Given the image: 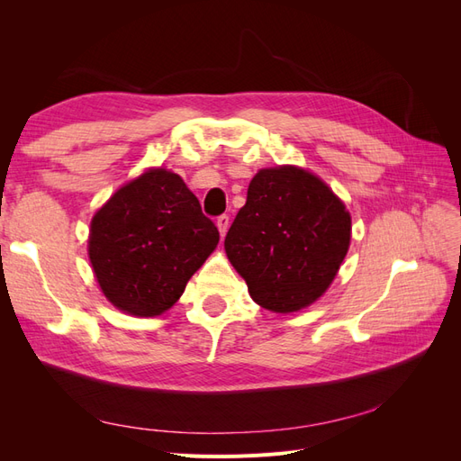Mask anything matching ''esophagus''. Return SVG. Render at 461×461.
<instances>
[{
    "mask_svg": "<svg viewBox=\"0 0 461 461\" xmlns=\"http://www.w3.org/2000/svg\"><path fill=\"white\" fill-rule=\"evenodd\" d=\"M229 222H230L229 215H219V217H217V229H219L221 236H225V234H227V230H229Z\"/></svg>",
    "mask_w": 461,
    "mask_h": 461,
    "instance_id": "esophagus-1",
    "label": "esophagus"
}]
</instances>
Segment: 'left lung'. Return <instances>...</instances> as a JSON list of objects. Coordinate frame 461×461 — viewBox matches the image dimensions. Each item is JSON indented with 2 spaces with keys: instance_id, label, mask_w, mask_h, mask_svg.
Here are the masks:
<instances>
[{
  "instance_id": "obj_1",
  "label": "left lung",
  "mask_w": 461,
  "mask_h": 461,
  "mask_svg": "<svg viewBox=\"0 0 461 461\" xmlns=\"http://www.w3.org/2000/svg\"><path fill=\"white\" fill-rule=\"evenodd\" d=\"M350 230V213L323 180L298 167H276L252 178L225 249L256 303L290 313L329 288Z\"/></svg>"
}]
</instances>
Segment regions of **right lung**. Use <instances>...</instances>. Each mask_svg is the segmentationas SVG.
I'll return each mask as SVG.
<instances>
[{
	"instance_id": "1",
	"label": "right lung",
	"mask_w": 461,
	"mask_h": 461,
	"mask_svg": "<svg viewBox=\"0 0 461 461\" xmlns=\"http://www.w3.org/2000/svg\"><path fill=\"white\" fill-rule=\"evenodd\" d=\"M219 242L183 178L151 169L117 190L92 219L88 254L97 283L119 310L153 317L183 296Z\"/></svg>"
}]
</instances>
